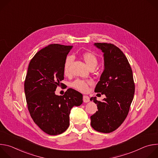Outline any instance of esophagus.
I'll use <instances>...</instances> for the list:
<instances>
[{
	"instance_id": "esophagus-1",
	"label": "esophagus",
	"mask_w": 158,
	"mask_h": 158,
	"mask_svg": "<svg viewBox=\"0 0 158 158\" xmlns=\"http://www.w3.org/2000/svg\"><path fill=\"white\" fill-rule=\"evenodd\" d=\"M89 101H90V99H89V96H83V101H84V102H89Z\"/></svg>"
}]
</instances>
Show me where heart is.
<instances>
[{"label": "heart", "instance_id": "b5f03b06", "mask_svg": "<svg viewBox=\"0 0 158 158\" xmlns=\"http://www.w3.org/2000/svg\"><path fill=\"white\" fill-rule=\"evenodd\" d=\"M82 57L89 67L95 68L98 64V59L97 56L93 52H85L82 54ZM72 56H67L63 64V73L65 76H68L70 74V67L73 62ZM91 81L83 79H76L72 83V87L82 93H86L88 91L89 85L91 84Z\"/></svg>", "mask_w": 158, "mask_h": 158}]
</instances>
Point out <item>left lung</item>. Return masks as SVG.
<instances>
[{
  "label": "left lung",
  "instance_id": "8db88e82",
  "mask_svg": "<svg viewBox=\"0 0 158 158\" xmlns=\"http://www.w3.org/2000/svg\"><path fill=\"white\" fill-rule=\"evenodd\" d=\"M104 52V70L94 92L106 97L103 101L91 98L98 110L91 116L92 127L101 132L117 129L126 119L132 101L135 85L132 71L122 51L110 43H95Z\"/></svg>",
  "mask_w": 158,
  "mask_h": 158
}]
</instances>
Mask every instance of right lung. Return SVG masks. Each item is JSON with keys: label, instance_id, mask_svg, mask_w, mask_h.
Returning a JSON list of instances; mask_svg holds the SVG:
<instances>
[{"label": "right lung", "instance_id": "obj_1", "mask_svg": "<svg viewBox=\"0 0 158 158\" xmlns=\"http://www.w3.org/2000/svg\"><path fill=\"white\" fill-rule=\"evenodd\" d=\"M72 46L52 44L39 51L31 60L24 81L27 108L34 123L49 135L62 134L69 126L74 106L82 104V94L69 88L57 96L64 79L63 64Z\"/></svg>", "mask_w": 158, "mask_h": 158}]
</instances>
